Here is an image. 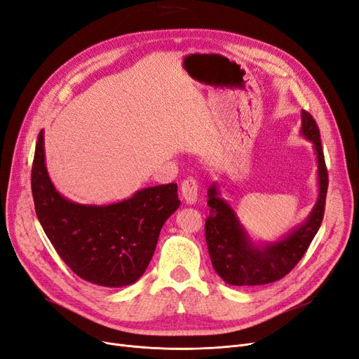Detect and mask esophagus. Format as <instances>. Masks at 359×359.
Returning a JSON list of instances; mask_svg holds the SVG:
<instances>
[{"mask_svg":"<svg viewBox=\"0 0 359 359\" xmlns=\"http://www.w3.org/2000/svg\"><path fill=\"white\" fill-rule=\"evenodd\" d=\"M182 196L188 205L196 204L198 201V183L194 177L183 180L182 183Z\"/></svg>","mask_w":359,"mask_h":359,"instance_id":"obj_1","label":"esophagus"}]
</instances>
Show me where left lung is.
<instances>
[{"instance_id":"left-lung-1","label":"left lung","mask_w":359,"mask_h":359,"mask_svg":"<svg viewBox=\"0 0 359 359\" xmlns=\"http://www.w3.org/2000/svg\"><path fill=\"white\" fill-rule=\"evenodd\" d=\"M301 135L313 144L317 158L318 196L305 222L277 241H254L241 223L236 211L223 198L214 182L208 189L210 217L205 239L212 267L227 285L259 286L285 277L306 252L321 226L329 176L324 163L320 130L309 113H301Z\"/></svg>"}]
</instances>
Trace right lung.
<instances>
[{
	"instance_id": "1",
	"label": "right lung",
	"mask_w": 359,
	"mask_h": 359,
	"mask_svg": "<svg viewBox=\"0 0 359 359\" xmlns=\"http://www.w3.org/2000/svg\"><path fill=\"white\" fill-rule=\"evenodd\" d=\"M38 220L70 270L104 287L133 285L145 273L161 227L179 207L177 184L136 191L113 204H77L61 195L45 164L41 130L32 165Z\"/></svg>"
}]
</instances>
